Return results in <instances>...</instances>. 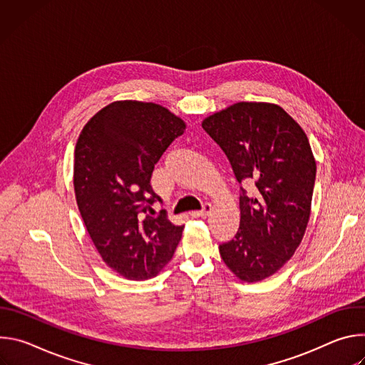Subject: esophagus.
I'll list each match as a JSON object with an SVG mask.
<instances>
[{"mask_svg":"<svg viewBox=\"0 0 365 365\" xmlns=\"http://www.w3.org/2000/svg\"><path fill=\"white\" fill-rule=\"evenodd\" d=\"M211 210H212V205H211V203H207V202H205V203L202 205V210H200V211H192V212H190V217H192V218L206 217L207 214L211 212Z\"/></svg>","mask_w":365,"mask_h":365,"instance_id":"1","label":"esophagus"}]
</instances>
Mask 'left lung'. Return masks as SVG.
Returning <instances> with one entry per match:
<instances>
[{
    "mask_svg": "<svg viewBox=\"0 0 365 365\" xmlns=\"http://www.w3.org/2000/svg\"><path fill=\"white\" fill-rule=\"evenodd\" d=\"M222 148L238 183L240 228L220 245L227 267L252 283L280 270L299 247L310 215L317 162L300 125L279 106L238 102L202 123Z\"/></svg>",
    "mask_w": 365,
    "mask_h": 365,
    "instance_id": "left-lung-1",
    "label": "left lung"
}]
</instances>
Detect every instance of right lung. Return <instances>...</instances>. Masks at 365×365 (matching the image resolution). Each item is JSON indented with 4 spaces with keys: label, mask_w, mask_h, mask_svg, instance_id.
<instances>
[{
    "label": "right lung",
    "mask_w": 365,
    "mask_h": 365,
    "mask_svg": "<svg viewBox=\"0 0 365 365\" xmlns=\"http://www.w3.org/2000/svg\"><path fill=\"white\" fill-rule=\"evenodd\" d=\"M185 123L162 106L117 101L83 127L76 147L73 186L79 212L99 255L128 280L155 277L170 262L183 225L172 224L150 179Z\"/></svg>",
    "instance_id": "add662e5"
}]
</instances>
